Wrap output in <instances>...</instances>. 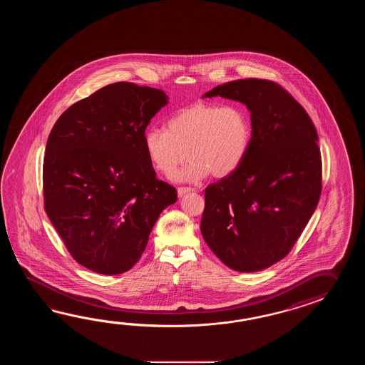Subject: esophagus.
I'll list each match as a JSON object with an SVG mask.
<instances>
[{
    "label": "esophagus",
    "instance_id": "34e87169",
    "mask_svg": "<svg viewBox=\"0 0 365 365\" xmlns=\"http://www.w3.org/2000/svg\"><path fill=\"white\" fill-rule=\"evenodd\" d=\"M190 192H193V187H189V186H180V187H178L179 197H182L184 194L190 193Z\"/></svg>",
    "mask_w": 365,
    "mask_h": 365
}]
</instances>
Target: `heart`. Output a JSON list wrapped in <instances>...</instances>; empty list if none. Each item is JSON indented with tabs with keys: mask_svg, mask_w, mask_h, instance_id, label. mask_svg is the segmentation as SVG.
<instances>
[{
	"mask_svg": "<svg viewBox=\"0 0 365 365\" xmlns=\"http://www.w3.org/2000/svg\"><path fill=\"white\" fill-rule=\"evenodd\" d=\"M250 134V118L241 104L197 101L170 117L165 129H148L143 143L150 163L164 176L175 175L187 153L192 160L180 179L195 181L236 171L248 153Z\"/></svg>",
	"mask_w": 365,
	"mask_h": 365,
	"instance_id": "obj_1",
	"label": "heart"
}]
</instances>
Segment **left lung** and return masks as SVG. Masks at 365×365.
Returning <instances> with one entry per match:
<instances>
[{
  "label": "left lung",
  "mask_w": 365,
  "mask_h": 365,
  "mask_svg": "<svg viewBox=\"0 0 365 365\" xmlns=\"http://www.w3.org/2000/svg\"><path fill=\"white\" fill-rule=\"evenodd\" d=\"M217 95L248 107L252 138L240 167L206 187L202 236L228 267L259 272L287 256L317 207V130L300 103L272 81L237 79L205 93Z\"/></svg>",
  "instance_id": "left-lung-1"
}]
</instances>
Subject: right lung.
<instances>
[{"label": "right lung", "instance_id": "1", "mask_svg": "<svg viewBox=\"0 0 365 365\" xmlns=\"http://www.w3.org/2000/svg\"><path fill=\"white\" fill-rule=\"evenodd\" d=\"M167 103L162 90L117 82L70 106L51 130L44 209L70 256L91 272L130 270L160 212L178 200L156 179L143 143Z\"/></svg>", "mask_w": 365, "mask_h": 365}]
</instances>
